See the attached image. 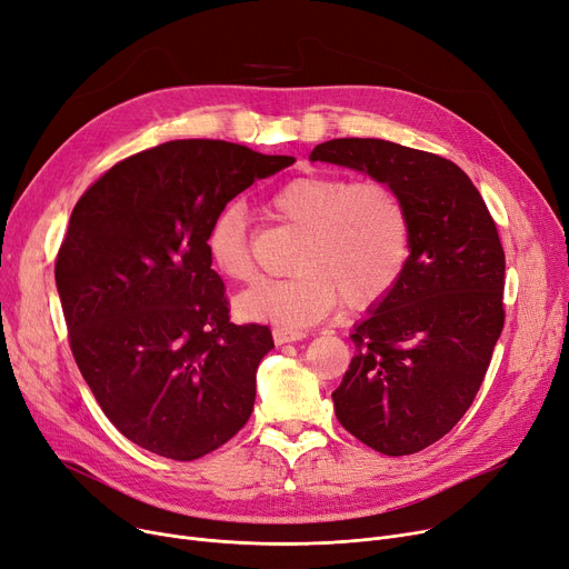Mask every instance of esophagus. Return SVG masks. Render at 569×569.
<instances>
[{"label": "esophagus", "instance_id": "esophagus-1", "mask_svg": "<svg viewBox=\"0 0 569 569\" xmlns=\"http://www.w3.org/2000/svg\"><path fill=\"white\" fill-rule=\"evenodd\" d=\"M271 335H274V341L279 346L290 343V341H300L307 337V332H302V330H292V328H283V326H277L274 330H271Z\"/></svg>", "mask_w": 569, "mask_h": 569}]
</instances>
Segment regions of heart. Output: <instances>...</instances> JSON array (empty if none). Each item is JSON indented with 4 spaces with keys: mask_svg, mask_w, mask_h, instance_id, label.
I'll return each mask as SVG.
<instances>
[{
    "mask_svg": "<svg viewBox=\"0 0 569 569\" xmlns=\"http://www.w3.org/2000/svg\"><path fill=\"white\" fill-rule=\"evenodd\" d=\"M267 207L302 234L290 262L295 274L243 292L237 300L241 316L307 328L339 300L351 309L379 302L402 277L411 243L409 211L388 181L300 174L271 190ZM204 249L220 277L234 283L256 279L249 216L239 202L211 218Z\"/></svg>",
    "mask_w": 569,
    "mask_h": 569,
    "instance_id": "obj_1",
    "label": "heart"
}]
</instances>
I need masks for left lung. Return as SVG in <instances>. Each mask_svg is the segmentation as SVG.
Masks as SVG:
<instances>
[{
	"instance_id": "8db88e82",
	"label": "left lung",
	"mask_w": 569,
	"mask_h": 569,
	"mask_svg": "<svg viewBox=\"0 0 569 569\" xmlns=\"http://www.w3.org/2000/svg\"><path fill=\"white\" fill-rule=\"evenodd\" d=\"M311 160L388 181L409 211V260L356 326V356L332 392L339 423L369 449L409 456L472 407L505 326V251L465 171L383 139H332Z\"/></svg>"
}]
</instances>
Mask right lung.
Segmentation results:
<instances>
[{
	"label": "right lung",
	"mask_w": 569,
	"mask_h": 569,
	"mask_svg": "<svg viewBox=\"0 0 569 569\" xmlns=\"http://www.w3.org/2000/svg\"><path fill=\"white\" fill-rule=\"evenodd\" d=\"M292 162L167 141L116 162L73 207L56 260L69 346L97 405L141 449L197 460L249 421L274 339L230 323L204 234L232 197Z\"/></svg>",
	"instance_id": "right-lung-1"
}]
</instances>
